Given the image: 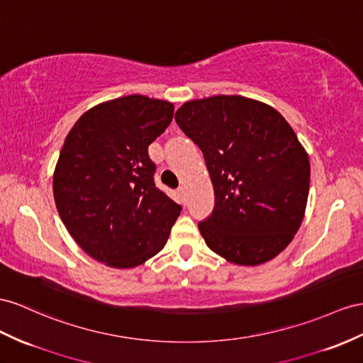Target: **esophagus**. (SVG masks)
Wrapping results in <instances>:
<instances>
[{"label":"esophagus","instance_id":"34e87169","mask_svg":"<svg viewBox=\"0 0 363 363\" xmlns=\"http://www.w3.org/2000/svg\"><path fill=\"white\" fill-rule=\"evenodd\" d=\"M178 194H179V199H181L182 203L187 201V189H185L184 185H181V187L178 189Z\"/></svg>","mask_w":363,"mask_h":363}]
</instances>
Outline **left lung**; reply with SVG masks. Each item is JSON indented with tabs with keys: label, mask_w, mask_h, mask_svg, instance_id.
I'll list each match as a JSON object with an SVG mask.
<instances>
[{
	"label": "left lung",
	"mask_w": 363,
	"mask_h": 363,
	"mask_svg": "<svg viewBox=\"0 0 363 363\" xmlns=\"http://www.w3.org/2000/svg\"><path fill=\"white\" fill-rule=\"evenodd\" d=\"M176 123L203 155L215 210L199 222L210 250L236 265L272 261L299 230L310 160L276 108L239 95L187 101Z\"/></svg>",
	"instance_id": "left-lung-1"
}]
</instances>
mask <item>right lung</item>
<instances>
[{"label":"right lung","instance_id":"add662e5","mask_svg":"<svg viewBox=\"0 0 363 363\" xmlns=\"http://www.w3.org/2000/svg\"><path fill=\"white\" fill-rule=\"evenodd\" d=\"M169 101L101 102L72 127L53 172V198L73 240L98 262L133 268L167 244L181 213L153 182L148 145L173 119Z\"/></svg>","mask_w":363,"mask_h":363}]
</instances>
